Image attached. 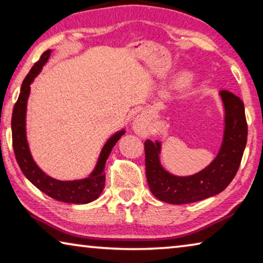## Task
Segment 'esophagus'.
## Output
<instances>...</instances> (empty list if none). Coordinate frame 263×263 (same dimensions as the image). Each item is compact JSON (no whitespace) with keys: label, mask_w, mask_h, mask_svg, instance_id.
<instances>
[{"label":"esophagus","mask_w":263,"mask_h":263,"mask_svg":"<svg viewBox=\"0 0 263 263\" xmlns=\"http://www.w3.org/2000/svg\"><path fill=\"white\" fill-rule=\"evenodd\" d=\"M132 128L138 136L140 137H147L151 132V126H149V121L148 116L145 112L138 115L137 117L133 119L132 123Z\"/></svg>","instance_id":"34e87169"}]
</instances>
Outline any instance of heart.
Returning a JSON list of instances; mask_svg holds the SVG:
<instances>
[{
    "label": "heart",
    "instance_id": "heart-1",
    "mask_svg": "<svg viewBox=\"0 0 263 263\" xmlns=\"http://www.w3.org/2000/svg\"><path fill=\"white\" fill-rule=\"evenodd\" d=\"M193 75L188 72H183L177 75V78L175 79V87L179 90H185L188 89L191 83H193Z\"/></svg>",
    "mask_w": 263,
    "mask_h": 263
}]
</instances>
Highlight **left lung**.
Instances as JSON below:
<instances>
[{"label": "left lung", "instance_id": "1", "mask_svg": "<svg viewBox=\"0 0 263 263\" xmlns=\"http://www.w3.org/2000/svg\"><path fill=\"white\" fill-rule=\"evenodd\" d=\"M225 110L224 138L215 160L208 167L190 176L168 173L160 162L161 142L145 141L146 177L152 194L171 204L202 201L221 193L237 174L247 142L245 105L240 97L228 90L219 92Z\"/></svg>", "mask_w": 263, "mask_h": 263}]
</instances>
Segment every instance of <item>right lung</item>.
Instances as JSON below:
<instances>
[{
    "instance_id": "obj_1",
    "label": "right lung",
    "mask_w": 263,
    "mask_h": 263,
    "mask_svg": "<svg viewBox=\"0 0 263 263\" xmlns=\"http://www.w3.org/2000/svg\"><path fill=\"white\" fill-rule=\"evenodd\" d=\"M51 55V50L44 52L33 67L31 68L29 74L26 75L23 83H22L21 94L12 111L11 118V131H12V147H14L17 163L31 183L43 191L44 194L50 196L57 201L72 203V204H86L95 201L99 198L105 184L104 167L106 159L121 137L125 133L124 130L116 132L115 135L108 139L102 148L99 161L90 175L82 180L74 181H59L46 175L41 168L34 162L32 155L26 140V104L30 95V84L32 83L34 78L41 73L43 66L46 64Z\"/></svg>"
}]
</instances>
